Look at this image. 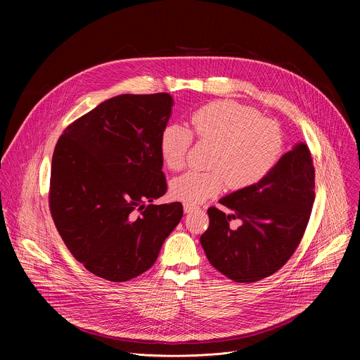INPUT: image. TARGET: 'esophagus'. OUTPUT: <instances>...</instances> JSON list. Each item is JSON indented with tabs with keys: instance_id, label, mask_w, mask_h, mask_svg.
Listing matches in <instances>:
<instances>
[{
	"instance_id": "obj_1",
	"label": "esophagus",
	"mask_w": 360,
	"mask_h": 360,
	"mask_svg": "<svg viewBox=\"0 0 360 360\" xmlns=\"http://www.w3.org/2000/svg\"><path fill=\"white\" fill-rule=\"evenodd\" d=\"M198 208L193 207V205H189V203H184V211L185 214H192L193 211H196Z\"/></svg>"
}]
</instances>
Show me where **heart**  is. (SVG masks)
<instances>
[{"label":"heart","mask_w":360,"mask_h":360,"mask_svg":"<svg viewBox=\"0 0 360 360\" xmlns=\"http://www.w3.org/2000/svg\"><path fill=\"white\" fill-rule=\"evenodd\" d=\"M191 122L198 139L214 143L208 172L191 171L171 182V195L198 205L221 193L229 182L243 189L261 182L278 164L283 149V134L276 121L259 117L258 111L236 101L222 99L198 108ZM192 143L191 129L169 122L160 136L161 157L167 167L179 171L186 164Z\"/></svg>","instance_id":"obj_1"}]
</instances>
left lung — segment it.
Returning <instances> with one entry per match:
<instances>
[{"instance_id":"obj_1","label":"left lung","mask_w":360,"mask_h":360,"mask_svg":"<svg viewBox=\"0 0 360 360\" xmlns=\"http://www.w3.org/2000/svg\"><path fill=\"white\" fill-rule=\"evenodd\" d=\"M315 200V168L304 143L296 145L258 184L219 202L232 211L210 208V228L200 236L207 258L226 278L250 283L279 271L297 248ZM238 217V230L229 221Z\"/></svg>"}]
</instances>
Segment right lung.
<instances>
[{
    "mask_svg": "<svg viewBox=\"0 0 360 360\" xmlns=\"http://www.w3.org/2000/svg\"><path fill=\"white\" fill-rule=\"evenodd\" d=\"M172 107L167 92L118 95L58 139L51 214L74 258L99 278L125 282L148 271L184 215L181 202L152 203L167 192L160 136Z\"/></svg>",
    "mask_w": 360,
    "mask_h": 360,
    "instance_id": "1",
    "label": "right lung"
}]
</instances>
